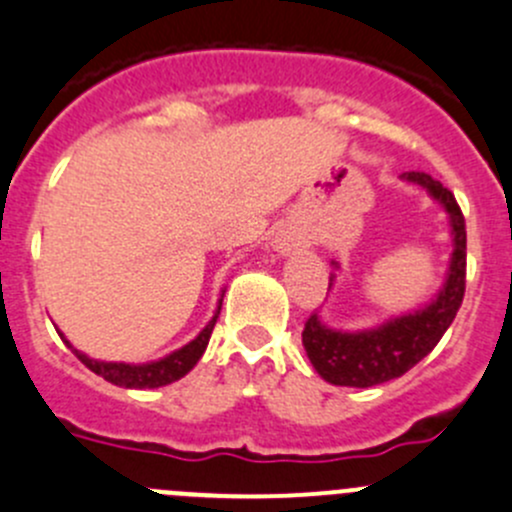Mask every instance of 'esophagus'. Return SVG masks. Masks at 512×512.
<instances>
[{
	"label": "esophagus",
	"mask_w": 512,
	"mask_h": 512,
	"mask_svg": "<svg viewBox=\"0 0 512 512\" xmlns=\"http://www.w3.org/2000/svg\"><path fill=\"white\" fill-rule=\"evenodd\" d=\"M272 245H275V250L280 252V255H292V252L307 247V237L300 227L287 222V225H282L280 230L275 232V240H272Z\"/></svg>",
	"instance_id": "esophagus-1"
}]
</instances>
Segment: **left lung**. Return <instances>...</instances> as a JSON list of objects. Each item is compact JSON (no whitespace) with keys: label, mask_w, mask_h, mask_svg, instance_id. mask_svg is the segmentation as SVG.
I'll list each match as a JSON object with an SVG mask.
<instances>
[{"label":"left lung","mask_w":512,"mask_h":512,"mask_svg":"<svg viewBox=\"0 0 512 512\" xmlns=\"http://www.w3.org/2000/svg\"><path fill=\"white\" fill-rule=\"evenodd\" d=\"M400 180L428 192L448 215L450 250L443 285L425 305L400 312L372 327L362 330H340L330 327L320 315H310L302 330V345L317 375L330 385L342 388H372L382 382L405 375L418 365L440 342L465 295V220L455 202L453 192L445 190L438 180L425 172H405ZM340 270L337 262H332ZM335 272L330 275V290L335 285Z\"/></svg>","instance_id":"obj_1"}]
</instances>
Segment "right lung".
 I'll use <instances>...</instances> for the list:
<instances>
[{
  "label": "right lung",
  "mask_w": 512,
  "mask_h": 512,
  "mask_svg": "<svg viewBox=\"0 0 512 512\" xmlns=\"http://www.w3.org/2000/svg\"><path fill=\"white\" fill-rule=\"evenodd\" d=\"M222 297H225V287L220 292V300H217V310L212 315V320L197 332L195 340H190L187 345H182L180 350H172L170 355L160 357V360H150V362H107V360H94V357L84 355L82 350L72 345V342L64 337L62 330L59 337L64 340V345L74 352V355L82 360V365H87L94 375L104 377L107 382L117 385V388H127V390H145V388H162V385H170V382L180 380L185 377L192 367L200 362V357L205 355L207 342H210L212 327H215L217 317H220L222 310Z\"/></svg>",
  "instance_id": "1"
}]
</instances>
